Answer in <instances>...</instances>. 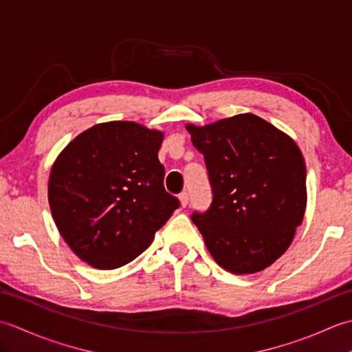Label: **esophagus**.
<instances>
[{
  "label": "esophagus",
  "instance_id": "obj_1",
  "mask_svg": "<svg viewBox=\"0 0 352 352\" xmlns=\"http://www.w3.org/2000/svg\"><path fill=\"white\" fill-rule=\"evenodd\" d=\"M178 199H180L182 207H186V206H188V203H189V195L186 192H182L180 195H178Z\"/></svg>",
  "mask_w": 352,
  "mask_h": 352
}]
</instances>
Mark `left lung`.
I'll return each mask as SVG.
<instances>
[{
    "label": "left lung",
    "mask_w": 352,
    "mask_h": 352,
    "mask_svg": "<svg viewBox=\"0 0 352 352\" xmlns=\"http://www.w3.org/2000/svg\"><path fill=\"white\" fill-rule=\"evenodd\" d=\"M192 144L204 154L213 189L192 221L213 260L237 275L256 274L287 251L307 206L305 163L286 133L252 113L198 126Z\"/></svg>",
    "instance_id": "8db88e82"
}]
</instances>
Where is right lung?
Returning <instances> with one entry per match:
<instances>
[{"mask_svg": "<svg viewBox=\"0 0 352 352\" xmlns=\"http://www.w3.org/2000/svg\"><path fill=\"white\" fill-rule=\"evenodd\" d=\"M163 138V131L131 121L96 124L52 163V219L72 252L92 267L130 263L180 206L163 186L157 155Z\"/></svg>", "mask_w": 352, "mask_h": 352, "instance_id": "1", "label": "right lung"}]
</instances>
